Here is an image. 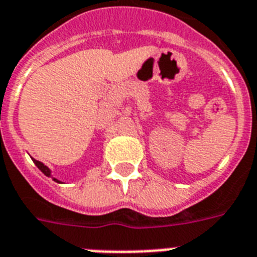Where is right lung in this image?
Listing matches in <instances>:
<instances>
[{
    "label": "right lung",
    "mask_w": 257,
    "mask_h": 257,
    "mask_svg": "<svg viewBox=\"0 0 257 257\" xmlns=\"http://www.w3.org/2000/svg\"><path fill=\"white\" fill-rule=\"evenodd\" d=\"M33 163H34V164H36V165H37L38 169H40V171H41L42 173H44V175L48 176V177H49V176H50V171H49V168L46 167V165H44V164H42V163H41V161H38V160H33ZM53 180H54V181H57V180H56V179H53Z\"/></svg>",
    "instance_id": "1"
}]
</instances>
